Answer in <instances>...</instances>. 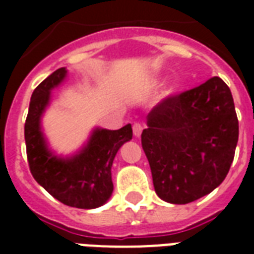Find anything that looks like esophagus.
I'll return each mask as SVG.
<instances>
[{"label": "esophagus", "instance_id": "esophagus-1", "mask_svg": "<svg viewBox=\"0 0 254 254\" xmlns=\"http://www.w3.org/2000/svg\"><path fill=\"white\" fill-rule=\"evenodd\" d=\"M141 132H143V125L136 122V124L133 125V134H134L136 137H140V136H141Z\"/></svg>", "mask_w": 254, "mask_h": 254}]
</instances>
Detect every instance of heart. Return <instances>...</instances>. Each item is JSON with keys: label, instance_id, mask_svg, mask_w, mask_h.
<instances>
[{"label": "heart", "instance_id": "heart-1", "mask_svg": "<svg viewBox=\"0 0 254 254\" xmlns=\"http://www.w3.org/2000/svg\"><path fill=\"white\" fill-rule=\"evenodd\" d=\"M155 83H158V80H156ZM166 95H170V91H166Z\"/></svg>", "mask_w": 254, "mask_h": 254}]
</instances>
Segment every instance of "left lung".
Masks as SVG:
<instances>
[{
	"label": "left lung",
	"instance_id": "8db88e82",
	"mask_svg": "<svg viewBox=\"0 0 254 254\" xmlns=\"http://www.w3.org/2000/svg\"><path fill=\"white\" fill-rule=\"evenodd\" d=\"M237 143L234 100L220 77L155 106L141 133L155 191L171 204H188L216 189Z\"/></svg>",
	"mask_w": 254,
	"mask_h": 254
}]
</instances>
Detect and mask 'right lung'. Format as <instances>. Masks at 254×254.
Returning <instances> with one entry per match:
<instances>
[{
    "label": "right lung",
    "instance_id": "obj_1",
    "mask_svg": "<svg viewBox=\"0 0 254 254\" xmlns=\"http://www.w3.org/2000/svg\"><path fill=\"white\" fill-rule=\"evenodd\" d=\"M66 67H60L32 92L24 125L27 158L32 177L54 198L83 209L98 208L113 193L111 166L118 149L132 140V125L118 130L95 127L87 143L69 156L57 155L49 147L42 129V117L52 102V91L65 81Z\"/></svg>",
    "mask_w": 254,
    "mask_h": 254
}]
</instances>
